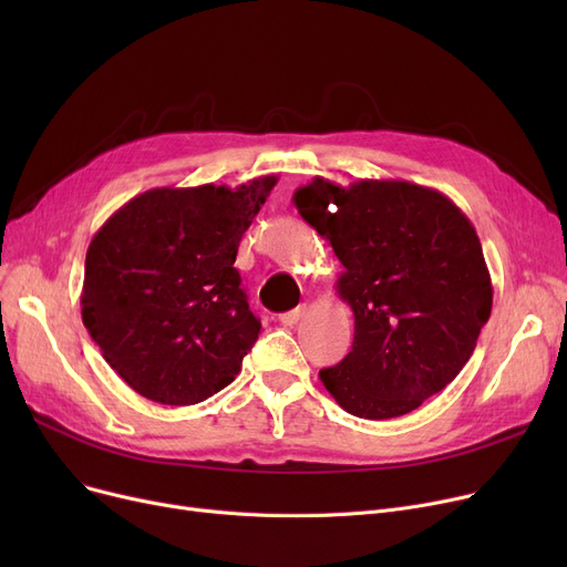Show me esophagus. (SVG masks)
<instances>
[{
  "instance_id": "obj_1",
  "label": "esophagus",
  "mask_w": 567,
  "mask_h": 567,
  "mask_svg": "<svg viewBox=\"0 0 567 567\" xmlns=\"http://www.w3.org/2000/svg\"><path fill=\"white\" fill-rule=\"evenodd\" d=\"M306 306H299V308H293V310H289V312H282L280 315V321L285 323V326H293L296 321H299L303 315H306Z\"/></svg>"
}]
</instances>
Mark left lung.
<instances>
[{
  "mask_svg": "<svg viewBox=\"0 0 567 567\" xmlns=\"http://www.w3.org/2000/svg\"><path fill=\"white\" fill-rule=\"evenodd\" d=\"M293 204L342 261L336 291L353 312L351 351L319 372L326 391L368 421L419 409L462 372L492 312L475 227L443 193L395 178L315 176Z\"/></svg>",
  "mask_w": 567,
  "mask_h": 567,
  "instance_id": "left-lung-1",
  "label": "left lung"
}]
</instances>
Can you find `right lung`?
<instances>
[{
  "label": "right lung",
  "instance_id": "add662e5",
  "mask_svg": "<svg viewBox=\"0 0 567 567\" xmlns=\"http://www.w3.org/2000/svg\"><path fill=\"white\" fill-rule=\"evenodd\" d=\"M278 184L152 188L114 212L84 259L82 321L142 398L197 404L241 372L261 323L234 268L244 231Z\"/></svg>",
  "mask_w": 567,
  "mask_h": 567
}]
</instances>
